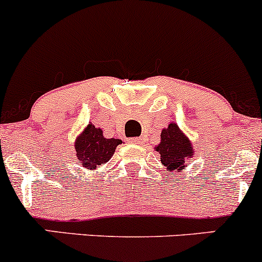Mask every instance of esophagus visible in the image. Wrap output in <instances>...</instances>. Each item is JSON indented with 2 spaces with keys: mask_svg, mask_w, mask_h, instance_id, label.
I'll return each mask as SVG.
<instances>
[{
  "mask_svg": "<svg viewBox=\"0 0 262 262\" xmlns=\"http://www.w3.org/2000/svg\"><path fill=\"white\" fill-rule=\"evenodd\" d=\"M143 138H132L130 139V143L134 144H143Z\"/></svg>",
  "mask_w": 262,
  "mask_h": 262,
  "instance_id": "esophagus-1",
  "label": "esophagus"
}]
</instances>
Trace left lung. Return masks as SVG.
Returning a JSON list of instances; mask_svg holds the SVG:
<instances>
[{
	"mask_svg": "<svg viewBox=\"0 0 262 262\" xmlns=\"http://www.w3.org/2000/svg\"><path fill=\"white\" fill-rule=\"evenodd\" d=\"M155 150L160 153L161 163L168 173L173 172L172 175L184 171L187 167V161L195 155L191 141L175 121H171L167 128L162 129L161 142L155 147Z\"/></svg>",
	"mask_w": 262,
	"mask_h": 262,
	"instance_id": "8db88e82",
	"label": "left lung"
}]
</instances>
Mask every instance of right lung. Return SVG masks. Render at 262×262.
Here are the masks:
<instances>
[{
    "label": "right lung",
    "instance_id": "1",
    "mask_svg": "<svg viewBox=\"0 0 262 262\" xmlns=\"http://www.w3.org/2000/svg\"><path fill=\"white\" fill-rule=\"evenodd\" d=\"M121 143V139L105 138L102 129L96 128L94 124L90 123L82 133L76 137V156L82 167L94 171L110 161L116 147Z\"/></svg>",
    "mask_w": 262,
    "mask_h": 262
}]
</instances>
